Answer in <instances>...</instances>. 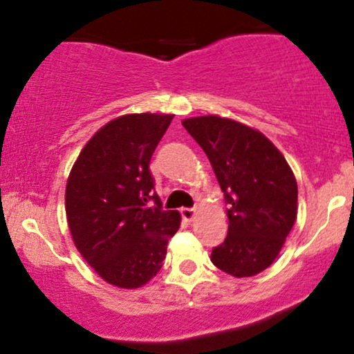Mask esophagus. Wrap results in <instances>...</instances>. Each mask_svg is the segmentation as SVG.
<instances>
[{
    "label": "esophagus",
    "instance_id": "34e87169",
    "mask_svg": "<svg viewBox=\"0 0 354 354\" xmlns=\"http://www.w3.org/2000/svg\"><path fill=\"white\" fill-rule=\"evenodd\" d=\"M194 214H196V211L193 208H181V216L186 219V221H191V219L194 218Z\"/></svg>",
    "mask_w": 354,
    "mask_h": 354
}]
</instances>
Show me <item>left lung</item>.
I'll list each match as a JSON object with an SVG mask.
<instances>
[{
  "label": "left lung",
  "mask_w": 354,
  "mask_h": 354,
  "mask_svg": "<svg viewBox=\"0 0 354 354\" xmlns=\"http://www.w3.org/2000/svg\"><path fill=\"white\" fill-rule=\"evenodd\" d=\"M208 156L228 205V236L213 248L221 271L246 278L265 271L298 213V185L284 156L258 129L214 115L183 120Z\"/></svg>",
  "instance_id": "left-lung-1"
}]
</instances>
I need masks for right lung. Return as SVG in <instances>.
<instances>
[{
    "label": "right lung",
    "mask_w": 354,
    "mask_h": 354,
    "mask_svg": "<svg viewBox=\"0 0 354 354\" xmlns=\"http://www.w3.org/2000/svg\"><path fill=\"white\" fill-rule=\"evenodd\" d=\"M173 115L133 113L104 124L81 149L66 183V218L88 265L113 286L135 290L156 276L178 211H165L149 161Z\"/></svg>",
    "instance_id": "1"
}]
</instances>
